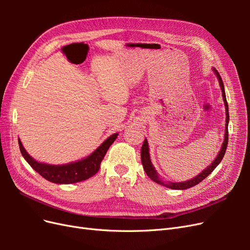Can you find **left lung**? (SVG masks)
<instances>
[{"label":"left lung","mask_w":250,"mask_h":250,"mask_svg":"<svg viewBox=\"0 0 250 250\" xmlns=\"http://www.w3.org/2000/svg\"><path fill=\"white\" fill-rule=\"evenodd\" d=\"M214 73L216 74V76L218 78L219 81V84H220L221 87V92H222V97H223V101H224V105H225V113H226V121H225V134H224V141L222 144V147L220 149V152L218 153L217 157L214 160V162L211 163L208 167L203 170L200 174H198L197 176L190 179V180H187V181H183V183H171V181H164L163 179H161L160 175H158L156 170L154 169L152 163L150 161V154H149V147H148V141L145 139L143 143V146H142V150H141V158H142V164H143V167L144 170H145L146 174L149 176L150 179H152L153 181H155L156 184H160L161 186H165L167 188H173V190H186V188H192L196 185H198L199 183L208 177L209 174L215 170V168L217 166L220 164V162L222 161V158L225 154V151H226V147H228V143H229V104L228 101H226V96H225V90H224V85H223V81L222 78L220 76V74L218 73V71L216 69H213Z\"/></svg>","instance_id":"left-lung-1"}]
</instances>
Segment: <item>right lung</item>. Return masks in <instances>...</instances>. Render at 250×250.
<instances>
[{"label":"right lung","mask_w":250,"mask_h":250,"mask_svg":"<svg viewBox=\"0 0 250 250\" xmlns=\"http://www.w3.org/2000/svg\"><path fill=\"white\" fill-rule=\"evenodd\" d=\"M117 137L118 133L110 135V137L107 140H105L92 154L85 158H83L81 161L57 166L36 162L33 157L28 154L20 140L19 145L21 155L24 156L27 163L31 166L37 173H40V175L51 181V183L69 185L79 183V181L85 180L88 179L89 177L94 176L95 174L99 171L102 160L104 158L105 154H106L111 144L117 139Z\"/></svg>","instance_id":"add662e5"}]
</instances>
